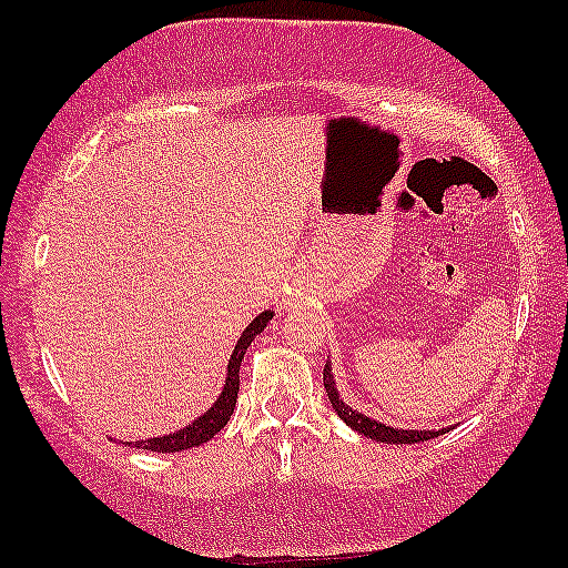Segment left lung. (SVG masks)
<instances>
[{
  "mask_svg": "<svg viewBox=\"0 0 568 568\" xmlns=\"http://www.w3.org/2000/svg\"><path fill=\"white\" fill-rule=\"evenodd\" d=\"M323 386H326L331 407L336 409V415L349 425L352 430H357L359 436L381 440V444H419V440H430L436 436H444L446 430L452 428H438V430H407V428H394V425L378 423V419L363 415V412L352 409L349 404H344L342 396H338V388L334 383V373H331V365L326 363L323 367Z\"/></svg>",
  "mask_w": 568,
  "mask_h": 568,
  "instance_id": "1",
  "label": "left lung"
}]
</instances>
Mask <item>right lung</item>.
I'll list each match as a JSON object with an SVG mask.
<instances>
[{
    "mask_svg": "<svg viewBox=\"0 0 568 568\" xmlns=\"http://www.w3.org/2000/svg\"><path fill=\"white\" fill-rule=\"evenodd\" d=\"M271 318H274V311H263L253 323H250L245 331H242L237 344H234L230 365H226V378H224V386H221L219 399L213 402L201 417H195L193 423L185 425V428L166 433V436L145 438V440H130V446L143 448V452L172 454V452H185V448L201 446V444H205V440H211L213 436H216V433L224 428L226 423H230L234 404H237L240 365H242V359H245V352H247L250 344L255 342V336L268 326Z\"/></svg>",
    "mask_w": 568,
    "mask_h": 568,
    "instance_id": "right-lung-1",
    "label": "right lung"
}]
</instances>
